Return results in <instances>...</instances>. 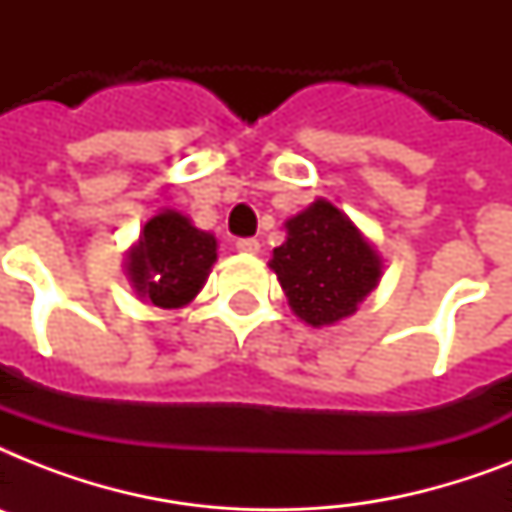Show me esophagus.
I'll return each mask as SVG.
<instances>
[{
	"instance_id": "obj_1",
	"label": "esophagus",
	"mask_w": 512,
	"mask_h": 512,
	"mask_svg": "<svg viewBox=\"0 0 512 512\" xmlns=\"http://www.w3.org/2000/svg\"><path fill=\"white\" fill-rule=\"evenodd\" d=\"M236 249H239V252H244V255H255V252H260V241H257V239H239V241H236Z\"/></svg>"
}]
</instances>
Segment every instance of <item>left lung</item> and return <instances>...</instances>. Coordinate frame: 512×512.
<instances>
[{
  "label": "left lung",
  "instance_id": "8db88e82",
  "mask_svg": "<svg viewBox=\"0 0 512 512\" xmlns=\"http://www.w3.org/2000/svg\"><path fill=\"white\" fill-rule=\"evenodd\" d=\"M271 268L292 311L311 327H327L350 316L380 279L374 249L324 199L287 220V241L273 249Z\"/></svg>",
  "mask_w": 512,
  "mask_h": 512
}]
</instances>
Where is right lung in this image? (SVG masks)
<instances>
[{"mask_svg":"<svg viewBox=\"0 0 512 512\" xmlns=\"http://www.w3.org/2000/svg\"><path fill=\"white\" fill-rule=\"evenodd\" d=\"M212 233L193 228L180 212L151 217L130 252V276L140 295L156 308H183L199 295L217 257Z\"/></svg>","mask_w":512,"mask_h":512,"instance_id":"add662e5","label":"right lung"}]
</instances>
